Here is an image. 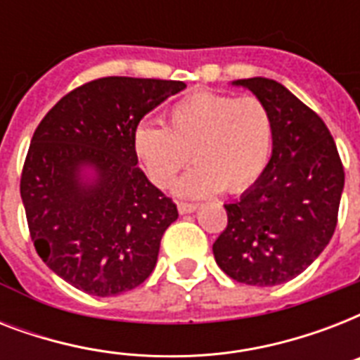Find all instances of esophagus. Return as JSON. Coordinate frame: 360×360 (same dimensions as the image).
I'll return each instance as SVG.
<instances>
[{
  "label": "esophagus",
  "mask_w": 360,
  "mask_h": 360,
  "mask_svg": "<svg viewBox=\"0 0 360 360\" xmlns=\"http://www.w3.org/2000/svg\"><path fill=\"white\" fill-rule=\"evenodd\" d=\"M177 209H179L181 214H186V213H192V211H196L198 205L191 202H179L177 203Z\"/></svg>",
  "instance_id": "esophagus-1"
}]
</instances>
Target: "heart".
Here are the masks:
<instances>
[{"instance_id":"heart-1","label":"heart","mask_w":360,"mask_h":360,"mask_svg":"<svg viewBox=\"0 0 360 360\" xmlns=\"http://www.w3.org/2000/svg\"><path fill=\"white\" fill-rule=\"evenodd\" d=\"M164 124L141 121L132 149L158 188L174 185L188 160L194 168L177 191L185 196L231 194L250 188L267 168L273 151V117L257 97L194 91L168 108Z\"/></svg>"}]
</instances>
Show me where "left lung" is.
<instances>
[{"label":"left lung","instance_id":"left-lung-1","mask_svg":"<svg viewBox=\"0 0 360 360\" xmlns=\"http://www.w3.org/2000/svg\"><path fill=\"white\" fill-rule=\"evenodd\" d=\"M233 84L271 112L273 155L256 185L224 205L228 226L213 243L214 259L240 284H284L329 245L344 166L323 120L282 84L259 76Z\"/></svg>","mask_w":360,"mask_h":360}]
</instances>
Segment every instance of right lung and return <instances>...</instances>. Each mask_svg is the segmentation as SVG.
I'll list each match as a JSON object with an SVG mask.
<instances>
[{
	"mask_svg": "<svg viewBox=\"0 0 360 360\" xmlns=\"http://www.w3.org/2000/svg\"><path fill=\"white\" fill-rule=\"evenodd\" d=\"M183 82L108 76L67 93L39 123L20 196L37 254L89 295L134 290L157 265L177 205L138 168L132 132ZM94 169L93 180L81 175Z\"/></svg>",
	"mask_w": 360,
	"mask_h": 360,
	"instance_id": "1",
	"label": "right lung"
}]
</instances>
